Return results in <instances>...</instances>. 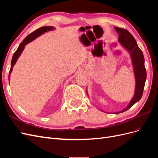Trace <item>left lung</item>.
Segmentation results:
<instances>
[{
    "label": "left lung",
    "instance_id": "left-lung-1",
    "mask_svg": "<svg viewBox=\"0 0 158 158\" xmlns=\"http://www.w3.org/2000/svg\"><path fill=\"white\" fill-rule=\"evenodd\" d=\"M114 29L118 33V42L121 43V45L131 53L136 80L135 95L128 106L121 111L115 113L117 114L126 111L141 99L146 80V71L144 66V55L142 51L138 47L135 37L128 30L123 28L115 27Z\"/></svg>",
    "mask_w": 158,
    "mask_h": 158
}]
</instances>
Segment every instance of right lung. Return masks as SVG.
I'll return each mask as SVG.
<instances>
[{"instance_id":"1","label":"right lung","mask_w":158,"mask_h":158,"mask_svg":"<svg viewBox=\"0 0 158 158\" xmlns=\"http://www.w3.org/2000/svg\"><path fill=\"white\" fill-rule=\"evenodd\" d=\"M54 29L53 27L52 26H44L41 27L39 29L36 30L35 31H34L33 32H32L31 33H30V35H28L24 40L22 41V42L20 44V45H19L18 49L16 51V52H14L12 59V61H11V67H10V72H9V76H8V78L9 80H10V74L12 73V70L13 69V66L14 65L16 64V61L18 59V57L20 56L21 53L22 52L23 49H24L25 45H26L27 44H29L30 42H31V41H33V40H35V38H37V37H39L40 35H41L43 33H44L45 32L47 31H51Z\"/></svg>"}]
</instances>
